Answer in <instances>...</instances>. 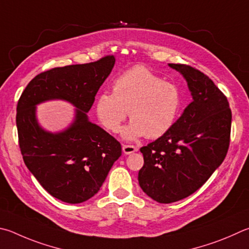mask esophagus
<instances>
[{"instance_id":"34e87169","label":"esophagus","mask_w":249,"mask_h":249,"mask_svg":"<svg viewBox=\"0 0 249 249\" xmlns=\"http://www.w3.org/2000/svg\"><path fill=\"white\" fill-rule=\"evenodd\" d=\"M122 149H123V152L125 155H130V153L137 151V148L135 146H132V144H123Z\"/></svg>"}]
</instances>
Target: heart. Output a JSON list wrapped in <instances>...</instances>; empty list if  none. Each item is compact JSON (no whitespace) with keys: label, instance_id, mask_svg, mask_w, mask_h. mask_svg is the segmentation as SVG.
<instances>
[{"label":"heart","instance_id":"b5f03b06","mask_svg":"<svg viewBox=\"0 0 249 249\" xmlns=\"http://www.w3.org/2000/svg\"><path fill=\"white\" fill-rule=\"evenodd\" d=\"M112 88L113 92L98 94L96 114L103 127L112 133L119 132L129 114L132 121L122 130L127 140L163 136L173 127L183 106L178 86L163 81L142 65L117 76Z\"/></svg>","mask_w":249,"mask_h":249}]
</instances>
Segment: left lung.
<instances>
[{
	"mask_svg": "<svg viewBox=\"0 0 249 249\" xmlns=\"http://www.w3.org/2000/svg\"><path fill=\"white\" fill-rule=\"evenodd\" d=\"M186 80L193 101L163 136L140 148L139 186L153 200L171 203L199 189L227 156L232 113L227 97L198 70L169 64Z\"/></svg>",
	"mask_w": 249,
	"mask_h": 249,
	"instance_id": "left-lung-1",
	"label": "left lung"
}]
</instances>
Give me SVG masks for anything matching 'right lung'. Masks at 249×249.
I'll use <instances>...</instances> for the list:
<instances>
[{
    "label": "right lung",
    "instance_id": "right-lung-1",
    "mask_svg": "<svg viewBox=\"0 0 249 249\" xmlns=\"http://www.w3.org/2000/svg\"><path fill=\"white\" fill-rule=\"evenodd\" d=\"M114 64L109 55L47 71L27 85L18 101L16 125L25 164L50 195L64 202L80 203L96 195L122 155L121 143L87 115ZM52 100L75 107L72 123L60 132L43 129L36 117V106Z\"/></svg>",
    "mask_w": 249,
    "mask_h": 249
}]
</instances>
